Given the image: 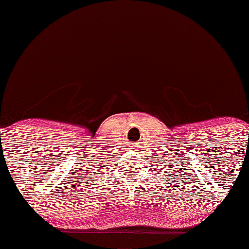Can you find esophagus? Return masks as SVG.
<instances>
[{
  "label": "esophagus",
  "mask_w": 249,
  "mask_h": 249,
  "mask_svg": "<svg viewBox=\"0 0 249 249\" xmlns=\"http://www.w3.org/2000/svg\"><path fill=\"white\" fill-rule=\"evenodd\" d=\"M134 146H135V145H134Z\"/></svg>",
  "instance_id": "34e87169"
}]
</instances>
